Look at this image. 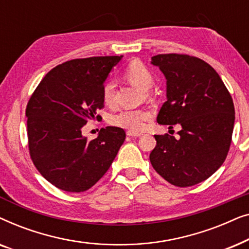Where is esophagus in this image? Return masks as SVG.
<instances>
[{
  "label": "esophagus",
  "mask_w": 249,
  "mask_h": 249,
  "mask_svg": "<svg viewBox=\"0 0 249 249\" xmlns=\"http://www.w3.org/2000/svg\"><path fill=\"white\" fill-rule=\"evenodd\" d=\"M127 135L129 137H141V136H142V132H135V131H128Z\"/></svg>",
  "instance_id": "1"
}]
</instances>
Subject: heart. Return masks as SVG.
Listing matches in <instances>:
<instances>
[{"mask_svg":"<svg viewBox=\"0 0 249 249\" xmlns=\"http://www.w3.org/2000/svg\"><path fill=\"white\" fill-rule=\"evenodd\" d=\"M124 74L125 79L144 90H147L154 81L151 70L138 60L129 63L125 67ZM102 95L105 103L108 105L113 104L115 102V85L112 81L105 84ZM151 115V112L146 108H124L118 113L111 115L110 124L130 131H141L146 127Z\"/></svg>","mask_w":249,"mask_h":249,"instance_id":"1","label":"heart"}]
</instances>
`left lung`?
Returning <instances> with one entry per match:
<instances>
[{
  "instance_id": "8db88e82",
  "label": "left lung",
  "mask_w": 249,
  "mask_h": 249,
  "mask_svg": "<svg viewBox=\"0 0 249 249\" xmlns=\"http://www.w3.org/2000/svg\"><path fill=\"white\" fill-rule=\"evenodd\" d=\"M151 63L166 79L160 124H180L177 139L155 135L149 160L166 181L189 187L210 178L226 160L232 137L234 107L219 73L205 61L181 54H159Z\"/></svg>"
}]
</instances>
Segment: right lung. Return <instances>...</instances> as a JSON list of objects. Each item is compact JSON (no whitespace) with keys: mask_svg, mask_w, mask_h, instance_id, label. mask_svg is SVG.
<instances>
[{"mask_svg":"<svg viewBox=\"0 0 249 249\" xmlns=\"http://www.w3.org/2000/svg\"><path fill=\"white\" fill-rule=\"evenodd\" d=\"M121 59L68 61L47 72L30 97L26 108L30 156L40 175L56 188L69 193L89 189L124 144L125 132L119 127L102 128L95 139L81 132L103 107L104 84Z\"/></svg>","mask_w":249,"mask_h":249,"instance_id":"1","label":"right lung"}]
</instances>
